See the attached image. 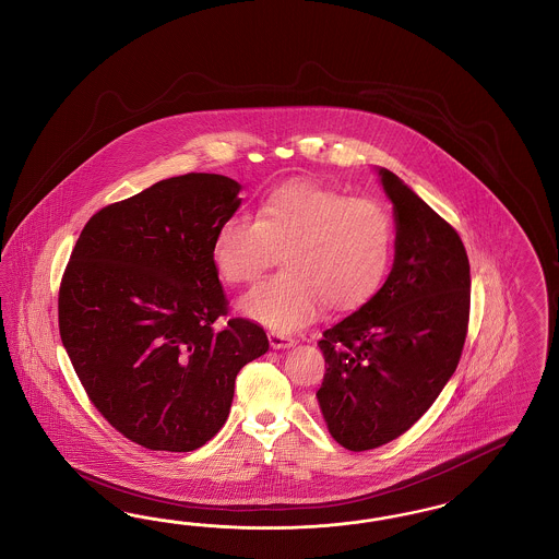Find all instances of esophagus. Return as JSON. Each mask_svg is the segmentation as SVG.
Wrapping results in <instances>:
<instances>
[{
  "mask_svg": "<svg viewBox=\"0 0 559 559\" xmlns=\"http://www.w3.org/2000/svg\"><path fill=\"white\" fill-rule=\"evenodd\" d=\"M269 341L272 348H289L295 343L285 332H274V330H270Z\"/></svg>",
  "mask_w": 559,
  "mask_h": 559,
  "instance_id": "34e87169",
  "label": "esophagus"
}]
</instances>
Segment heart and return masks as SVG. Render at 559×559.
<instances>
[{
  "instance_id": "obj_1",
  "label": "heart",
  "mask_w": 559,
  "mask_h": 559,
  "mask_svg": "<svg viewBox=\"0 0 559 559\" xmlns=\"http://www.w3.org/2000/svg\"><path fill=\"white\" fill-rule=\"evenodd\" d=\"M394 243V218L376 198L313 181H287L258 204L255 218L231 214L212 241V262L231 287L255 283L283 255L278 276L239 304L243 316L290 332L308 324L320 304L347 311L382 283Z\"/></svg>"
}]
</instances>
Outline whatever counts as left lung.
I'll return each instance as SVG.
<instances>
[{"label": "left lung", "mask_w": 559, "mask_h": 559, "mask_svg": "<svg viewBox=\"0 0 559 559\" xmlns=\"http://www.w3.org/2000/svg\"><path fill=\"white\" fill-rule=\"evenodd\" d=\"M396 255L384 287L318 343L316 392L328 431L353 452L396 440L424 417L461 361L471 266L461 235L388 169Z\"/></svg>", "instance_id": "left-lung-1"}]
</instances>
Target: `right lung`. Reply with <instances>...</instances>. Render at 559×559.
Instances as JSON below:
<instances>
[{"label": "right lung", "instance_id": "obj_1", "mask_svg": "<svg viewBox=\"0 0 559 559\" xmlns=\"http://www.w3.org/2000/svg\"><path fill=\"white\" fill-rule=\"evenodd\" d=\"M239 190L225 175L163 179L93 214L63 270L59 334L78 380L123 438L148 450L192 452L214 438L239 369L269 350L258 324L226 320L212 262Z\"/></svg>", "mask_w": 559, "mask_h": 559}]
</instances>
